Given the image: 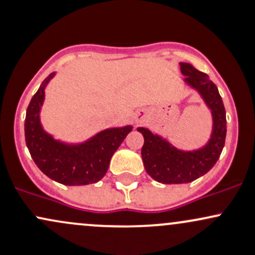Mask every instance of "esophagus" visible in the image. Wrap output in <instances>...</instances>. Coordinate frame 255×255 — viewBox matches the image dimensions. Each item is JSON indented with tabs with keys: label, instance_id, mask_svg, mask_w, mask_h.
Returning a JSON list of instances; mask_svg holds the SVG:
<instances>
[{
	"label": "esophagus",
	"instance_id": "esophagus-1",
	"mask_svg": "<svg viewBox=\"0 0 255 255\" xmlns=\"http://www.w3.org/2000/svg\"><path fill=\"white\" fill-rule=\"evenodd\" d=\"M142 119H143V114L139 113V112H138V113H136V116H135V120H136V123H139V122H141Z\"/></svg>",
	"mask_w": 255,
	"mask_h": 255
}]
</instances>
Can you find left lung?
Instances as JSON below:
<instances>
[{"instance_id":"8db88e82","label":"left lung","mask_w":255,"mask_h":255,"mask_svg":"<svg viewBox=\"0 0 255 255\" xmlns=\"http://www.w3.org/2000/svg\"><path fill=\"white\" fill-rule=\"evenodd\" d=\"M185 83L199 92L212 111L213 131L209 141L202 148L181 150L166 139L154 135L146 128H137L143 135L141 155L147 174L161 183H187L207 174L220 157L225 146L226 112L218 87L207 74L199 72L190 63H180Z\"/></svg>"}]
</instances>
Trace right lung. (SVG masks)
Wrapping results in <instances>:
<instances>
[{
	"instance_id": "add662e5",
	"label": "right lung",
	"mask_w": 255,
	"mask_h": 255,
	"mask_svg": "<svg viewBox=\"0 0 255 255\" xmlns=\"http://www.w3.org/2000/svg\"><path fill=\"white\" fill-rule=\"evenodd\" d=\"M53 76L54 73H52L42 81L26 109L24 128L31 158L43 174L63 185L81 186L100 181L108 170L112 155L132 127L107 128L79 144L54 139L40 123L45 87Z\"/></svg>"
}]
</instances>
